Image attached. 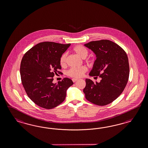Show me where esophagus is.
<instances>
[{"label": "esophagus", "instance_id": "34e87169", "mask_svg": "<svg viewBox=\"0 0 148 148\" xmlns=\"http://www.w3.org/2000/svg\"><path fill=\"white\" fill-rule=\"evenodd\" d=\"M78 79H75V78H73V79H72V81H73V82H76V81Z\"/></svg>", "mask_w": 148, "mask_h": 148}]
</instances>
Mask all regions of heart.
I'll return each instance as SVG.
<instances>
[{
    "label": "heart",
    "instance_id": "obj_1",
    "mask_svg": "<svg viewBox=\"0 0 148 148\" xmlns=\"http://www.w3.org/2000/svg\"><path fill=\"white\" fill-rule=\"evenodd\" d=\"M73 51L77 55L79 56L82 58H85L88 54V50L85 47L78 45L75 46L73 49ZM67 53H63L61 56L60 58V64L61 67H64L67 65ZM86 61L88 63H92L93 59L92 58H88L86 59ZM87 71V68L86 66H83L80 67L72 68L67 72L68 76H71L74 78L80 77Z\"/></svg>",
    "mask_w": 148,
    "mask_h": 148
}]
</instances>
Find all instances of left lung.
Wrapping results in <instances>:
<instances>
[{
    "instance_id": "obj_1",
    "label": "left lung",
    "mask_w": 148,
    "mask_h": 148,
    "mask_svg": "<svg viewBox=\"0 0 148 148\" xmlns=\"http://www.w3.org/2000/svg\"><path fill=\"white\" fill-rule=\"evenodd\" d=\"M85 46L97 56L90 76L101 78L99 83L86 79L83 90L86 99L99 106L111 103L123 92L129 80L130 68L127 54L119 45L108 40L91 41Z\"/></svg>"
}]
</instances>
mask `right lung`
<instances>
[{"label": "right lung", "mask_w": 148, "mask_h": 148, "mask_svg": "<svg viewBox=\"0 0 148 148\" xmlns=\"http://www.w3.org/2000/svg\"><path fill=\"white\" fill-rule=\"evenodd\" d=\"M71 44L53 42L40 43L23 57L20 68L21 81L29 98L41 108L51 109L65 100L66 91L73 84L64 77L58 84L53 83L54 75L62 74L60 58Z\"/></svg>", "instance_id": "obj_1"}]
</instances>
